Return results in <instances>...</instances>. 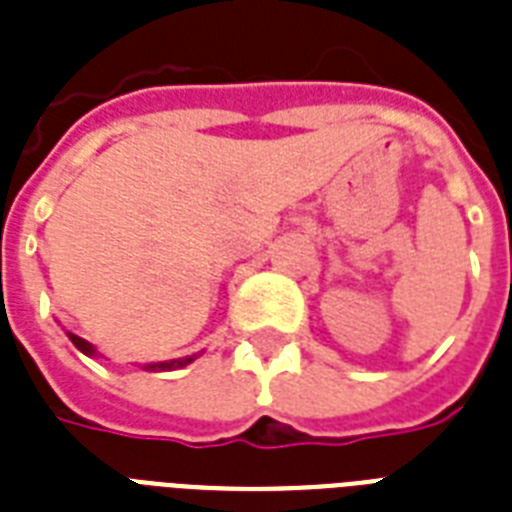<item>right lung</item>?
Segmentation results:
<instances>
[{"label":"right lung","mask_w":512,"mask_h":512,"mask_svg":"<svg viewBox=\"0 0 512 512\" xmlns=\"http://www.w3.org/2000/svg\"><path fill=\"white\" fill-rule=\"evenodd\" d=\"M71 337V342H74L76 348L82 350V353H87V356H95V348H92L90 342L82 340V337H76V335H68ZM193 358H175V361H167V364H148L146 369H151V372H156V369H177V366H185V364H191Z\"/></svg>","instance_id":"add662e5"}]
</instances>
